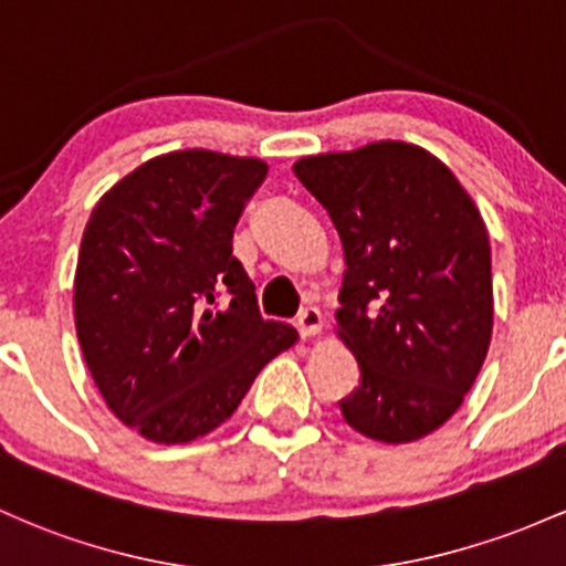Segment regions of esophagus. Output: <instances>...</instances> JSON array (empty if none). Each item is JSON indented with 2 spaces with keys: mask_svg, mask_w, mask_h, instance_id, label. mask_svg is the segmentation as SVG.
I'll list each match as a JSON object with an SVG mask.
<instances>
[{
  "mask_svg": "<svg viewBox=\"0 0 566 566\" xmlns=\"http://www.w3.org/2000/svg\"><path fill=\"white\" fill-rule=\"evenodd\" d=\"M297 331H301L303 338H314V335L322 333V314L319 308H303L301 314H297Z\"/></svg>",
  "mask_w": 566,
  "mask_h": 566,
  "instance_id": "1",
  "label": "esophagus"
}]
</instances>
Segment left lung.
<instances>
[{
    "instance_id": "8db88e82",
    "label": "left lung",
    "mask_w": 566,
    "mask_h": 566,
    "mask_svg": "<svg viewBox=\"0 0 566 566\" xmlns=\"http://www.w3.org/2000/svg\"><path fill=\"white\" fill-rule=\"evenodd\" d=\"M344 244L338 338L359 363L346 424L381 443L443 427L473 387L494 325L492 247L443 160L374 142L293 166Z\"/></svg>"
}]
</instances>
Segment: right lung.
Here are the masks:
<instances>
[{"label":"right lung","instance_id":"add662e5","mask_svg":"<svg viewBox=\"0 0 566 566\" xmlns=\"http://www.w3.org/2000/svg\"><path fill=\"white\" fill-rule=\"evenodd\" d=\"M265 174L260 158L177 150L93 207L74 271L80 349L109 411L153 443L217 430L297 340L295 327L260 316L233 258V228Z\"/></svg>","mask_w":566,"mask_h":566}]
</instances>
